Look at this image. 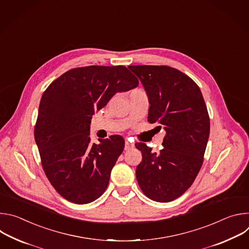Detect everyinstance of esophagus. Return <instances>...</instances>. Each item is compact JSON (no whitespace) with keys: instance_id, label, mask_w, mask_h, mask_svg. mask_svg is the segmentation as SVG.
I'll return each mask as SVG.
<instances>
[{"instance_id":"obj_1","label":"esophagus","mask_w":249,"mask_h":249,"mask_svg":"<svg viewBox=\"0 0 249 249\" xmlns=\"http://www.w3.org/2000/svg\"><path fill=\"white\" fill-rule=\"evenodd\" d=\"M134 148V144H132V143H129L128 141H126L125 142V151H129V150H131V149H133Z\"/></svg>"}]
</instances>
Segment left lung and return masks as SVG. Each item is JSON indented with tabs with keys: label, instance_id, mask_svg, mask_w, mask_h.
Segmentation results:
<instances>
[{
	"label": "left lung",
	"instance_id": "obj_1",
	"mask_svg": "<svg viewBox=\"0 0 249 249\" xmlns=\"http://www.w3.org/2000/svg\"><path fill=\"white\" fill-rule=\"evenodd\" d=\"M143 84L151 104L148 121L165 130L159 154L144 143L136 148L142 161L136 168L143 193L157 202L181 196L198 175L210 134V117L197 84L168 66H129Z\"/></svg>",
	"mask_w": 249,
	"mask_h": 249
}]
</instances>
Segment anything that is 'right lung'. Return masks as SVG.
Segmentation results:
<instances>
[{"label":"right lung","instance_id":"right-lung-1","mask_svg":"<svg viewBox=\"0 0 249 249\" xmlns=\"http://www.w3.org/2000/svg\"><path fill=\"white\" fill-rule=\"evenodd\" d=\"M138 85L125 66H88L69 70L43 92L34 139L49 182L66 200L88 204L107 188L124 139L89 144L90 119L116 92Z\"/></svg>","mask_w":249,"mask_h":249}]
</instances>
